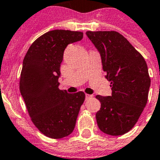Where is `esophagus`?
I'll list each match as a JSON object with an SVG mask.
<instances>
[{"label": "esophagus", "mask_w": 160, "mask_h": 160, "mask_svg": "<svg viewBox=\"0 0 160 160\" xmlns=\"http://www.w3.org/2000/svg\"><path fill=\"white\" fill-rule=\"evenodd\" d=\"M92 97H93L92 95H90V94H86L85 98H86V100H88V99H90V98H92Z\"/></svg>", "instance_id": "34e87169"}]
</instances>
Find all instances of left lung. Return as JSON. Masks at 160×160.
<instances>
[{"instance_id": "8db88e82", "label": "left lung", "mask_w": 160, "mask_h": 160, "mask_svg": "<svg viewBox=\"0 0 160 160\" xmlns=\"http://www.w3.org/2000/svg\"><path fill=\"white\" fill-rule=\"evenodd\" d=\"M99 51L105 78L112 95L96 98L101 109L96 113L100 130L109 135H122L137 123L148 99L151 78L142 55L117 31H87Z\"/></svg>"}]
</instances>
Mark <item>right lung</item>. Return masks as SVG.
<instances>
[{
	"label": "right lung",
	"mask_w": 160,
	"mask_h": 160,
	"mask_svg": "<svg viewBox=\"0 0 160 160\" xmlns=\"http://www.w3.org/2000/svg\"><path fill=\"white\" fill-rule=\"evenodd\" d=\"M83 33L55 30L31 44L22 63L20 92L32 122L42 134L62 138L72 134L85 94L68 93L59 88L60 63L68 44L80 41Z\"/></svg>",
	"instance_id": "right-lung-1"
}]
</instances>
